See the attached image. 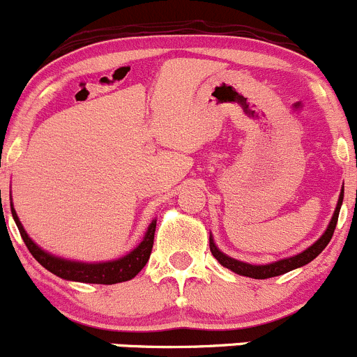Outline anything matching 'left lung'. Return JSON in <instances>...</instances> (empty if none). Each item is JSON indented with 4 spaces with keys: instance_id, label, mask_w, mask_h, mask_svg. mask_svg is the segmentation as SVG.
Here are the masks:
<instances>
[{
    "instance_id": "obj_1",
    "label": "left lung",
    "mask_w": 357,
    "mask_h": 357,
    "mask_svg": "<svg viewBox=\"0 0 357 357\" xmlns=\"http://www.w3.org/2000/svg\"><path fill=\"white\" fill-rule=\"evenodd\" d=\"M344 201V185L340 189L339 194V201H337L335 206V211H333L332 220H330L328 227H326L325 232L321 234V237L318 241L313 242L310 248H306L304 251H301L299 255H294L289 256V258H282L277 261H271V263L266 264H251V263H245V261H238L235 258H230L229 255H225L223 251H220L218 245L215 244V238L213 235L209 234V249H211V255L215 256L216 261H218L222 266L229 268L230 271L234 273L242 275V277H249V278H258V280H263V278H271V277H278V275H284L287 271L296 270V268L304 266V264L311 263L323 249L328 245L330 238H332L333 230L337 227V220H339V213H340V206H342Z\"/></svg>"
}]
</instances>
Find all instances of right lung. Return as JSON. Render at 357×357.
I'll use <instances>...</instances> for the list:
<instances>
[{"label":"right lung","mask_w":357,"mask_h":357,"mask_svg":"<svg viewBox=\"0 0 357 357\" xmlns=\"http://www.w3.org/2000/svg\"><path fill=\"white\" fill-rule=\"evenodd\" d=\"M10 208H12V216L18 227V232H20L25 245H27V249L31 251V255L34 256L36 261H38L39 264H43L47 271H51V273L56 275V277L63 278V280L102 285L120 284V282L132 280V278L146 266L149 256H151L154 230H156V220H153V222L149 223L141 244L135 245L130 252H127L122 258L86 263V261H73L61 258V256H54L51 255V252H47L46 249H43L41 245L36 244V242L29 237V234L25 232L20 220H18V215L17 211H15L12 203V194H10Z\"/></svg>","instance_id":"add662e5"}]
</instances>
